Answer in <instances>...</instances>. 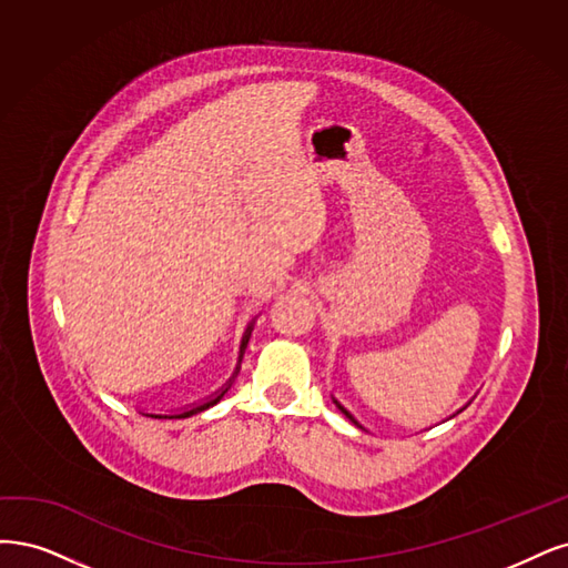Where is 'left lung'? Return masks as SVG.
<instances>
[{
  "mask_svg": "<svg viewBox=\"0 0 568 568\" xmlns=\"http://www.w3.org/2000/svg\"><path fill=\"white\" fill-rule=\"evenodd\" d=\"M335 404H337V400H335ZM337 408H339V410H342V413H344V415H346V417H349V419H354V415H352V413H349V410H346V408H344V406H339V404H337ZM354 423H356V419H354ZM356 425H358V423H356ZM358 427H361V425H358Z\"/></svg>",
  "mask_w": 568,
  "mask_h": 568,
  "instance_id": "left-lung-1",
  "label": "left lung"
}]
</instances>
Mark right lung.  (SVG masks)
<instances>
[{"label": "right lung", "instance_id": "add662e5", "mask_svg": "<svg viewBox=\"0 0 568 568\" xmlns=\"http://www.w3.org/2000/svg\"><path fill=\"white\" fill-rule=\"evenodd\" d=\"M250 333H252V323L247 325V331H245V337H243V342H241V358H237V363L243 361V352H245V346H247V339H250ZM237 375V368H235V373H233V377ZM233 377L229 379V384L226 387L222 389V392H216L212 398H207V400H203V404H195V406H191V408H186V410H181V413H174V415H155V413H145V415H151V417H164V419H181V417H191V415H197V413H203V410H207V408H212L214 404H219V400H222V396L229 392V387H231V382H233Z\"/></svg>", "mask_w": 568, "mask_h": 568}]
</instances>
